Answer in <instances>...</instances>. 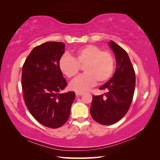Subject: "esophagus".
<instances>
[{
    "label": "esophagus",
    "mask_w": 160,
    "mask_h": 160,
    "mask_svg": "<svg viewBox=\"0 0 160 160\" xmlns=\"http://www.w3.org/2000/svg\"><path fill=\"white\" fill-rule=\"evenodd\" d=\"M75 94L77 96H81L83 94V93H82V92H76Z\"/></svg>",
    "instance_id": "34e87169"
}]
</instances>
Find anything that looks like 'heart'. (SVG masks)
Masks as SVG:
<instances>
[{"instance_id": "1", "label": "heart", "mask_w": 160, "mask_h": 160, "mask_svg": "<svg viewBox=\"0 0 160 160\" xmlns=\"http://www.w3.org/2000/svg\"><path fill=\"white\" fill-rule=\"evenodd\" d=\"M115 61L108 51H101L96 45H88L72 53V57L63 55L59 61L61 71L68 78L75 77L80 67L83 66V74L71 81L70 88L77 92H84L96 83L108 81L113 74Z\"/></svg>"}]
</instances>
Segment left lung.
Returning <instances> with one entry per match:
<instances>
[{"label": "left lung", "instance_id": "left-lung-1", "mask_svg": "<svg viewBox=\"0 0 160 160\" xmlns=\"http://www.w3.org/2000/svg\"><path fill=\"white\" fill-rule=\"evenodd\" d=\"M113 51L116 69L113 77L99 88L108 90L103 95L93 96L90 113L93 119L101 125L118 122L126 114L133 99L135 74L127 52L113 41L109 42Z\"/></svg>", "mask_w": 160, "mask_h": 160}]
</instances>
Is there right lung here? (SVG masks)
Wrapping results in <instances>:
<instances>
[{
	"instance_id": "1",
	"label": "right lung",
	"mask_w": 160,
	"mask_h": 160,
	"mask_svg": "<svg viewBox=\"0 0 160 160\" xmlns=\"http://www.w3.org/2000/svg\"><path fill=\"white\" fill-rule=\"evenodd\" d=\"M65 47L61 42L42 43L31 51L22 66L25 104L34 118L50 128H60L66 123L75 98L73 91L61 93L67 85L59 67Z\"/></svg>"
}]
</instances>
